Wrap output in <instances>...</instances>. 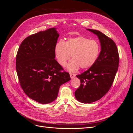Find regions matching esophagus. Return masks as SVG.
I'll use <instances>...</instances> for the list:
<instances>
[{
    "instance_id": "1",
    "label": "esophagus",
    "mask_w": 133,
    "mask_h": 133,
    "mask_svg": "<svg viewBox=\"0 0 133 133\" xmlns=\"http://www.w3.org/2000/svg\"><path fill=\"white\" fill-rule=\"evenodd\" d=\"M70 78L73 79L75 76V74H73V73H70Z\"/></svg>"
}]
</instances>
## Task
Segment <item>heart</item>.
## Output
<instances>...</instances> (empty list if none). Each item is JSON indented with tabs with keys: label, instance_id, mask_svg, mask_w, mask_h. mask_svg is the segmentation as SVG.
I'll list each match as a JSON object with an SVG mask.
<instances>
[{
	"label": "heart",
	"instance_id": "heart-1",
	"mask_svg": "<svg viewBox=\"0 0 133 133\" xmlns=\"http://www.w3.org/2000/svg\"><path fill=\"white\" fill-rule=\"evenodd\" d=\"M54 53L58 62L65 66L71 55L73 58L67 65L68 69L75 71L79 67L85 69L91 67L98 59L100 46L97 42L83 36L70 38L64 43L59 41L55 44Z\"/></svg>",
	"mask_w": 133,
	"mask_h": 133
}]
</instances>
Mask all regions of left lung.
Returning a JSON list of instances; mask_svg holds the SVG:
<instances>
[{
	"instance_id": "left-lung-1",
	"label": "left lung",
	"mask_w": 133,
	"mask_h": 133,
	"mask_svg": "<svg viewBox=\"0 0 133 133\" xmlns=\"http://www.w3.org/2000/svg\"><path fill=\"white\" fill-rule=\"evenodd\" d=\"M87 30L97 35L102 48L93 65L76 75L80 80V85L75 90V96L83 103L97 101L107 93L113 83L119 62L118 48L113 40L99 30Z\"/></svg>"
}]
</instances>
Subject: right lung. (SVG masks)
Here are the masks:
<instances>
[{
    "label": "right lung",
    "instance_id": "1",
    "mask_svg": "<svg viewBox=\"0 0 133 133\" xmlns=\"http://www.w3.org/2000/svg\"><path fill=\"white\" fill-rule=\"evenodd\" d=\"M59 34L54 28L26 38L16 56V70L22 89L28 97L41 104L57 98L59 88L70 80L69 73L55 59Z\"/></svg>",
    "mask_w": 133,
    "mask_h": 133
}]
</instances>
